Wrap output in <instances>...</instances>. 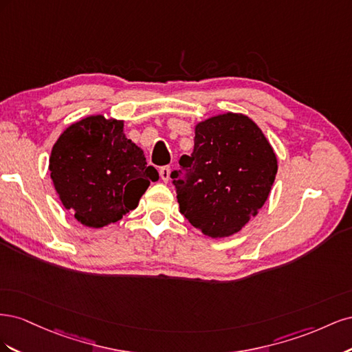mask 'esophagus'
I'll return each mask as SVG.
<instances>
[{
	"label": "esophagus",
	"mask_w": 352,
	"mask_h": 352,
	"mask_svg": "<svg viewBox=\"0 0 352 352\" xmlns=\"http://www.w3.org/2000/svg\"><path fill=\"white\" fill-rule=\"evenodd\" d=\"M170 172H172V168H170V166H163L162 168H160V176H162V179L164 180V182H167V180L170 179Z\"/></svg>",
	"instance_id": "1"
}]
</instances>
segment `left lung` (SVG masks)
I'll return each mask as SVG.
<instances>
[{"label": "left lung", "mask_w": 352, "mask_h": 352, "mask_svg": "<svg viewBox=\"0 0 352 352\" xmlns=\"http://www.w3.org/2000/svg\"><path fill=\"white\" fill-rule=\"evenodd\" d=\"M170 175L180 212L210 238L239 232L264 206L278 160L260 127L236 113L214 116L195 127L194 151Z\"/></svg>", "instance_id": "1"}]
</instances>
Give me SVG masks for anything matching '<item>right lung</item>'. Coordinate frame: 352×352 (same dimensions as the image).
Instances as JSON below:
<instances>
[{
    "instance_id": "obj_1",
    "label": "right lung",
    "mask_w": 352,
    "mask_h": 352,
    "mask_svg": "<svg viewBox=\"0 0 352 352\" xmlns=\"http://www.w3.org/2000/svg\"><path fill=\"white\" fill-rule=\"evenodd\" d=\"M50 172L63 206L88 228L119 221L158 179L144 151L123 133V122L100 114L73 123L60 135Z\"/></svg>"
}]
</instances>
